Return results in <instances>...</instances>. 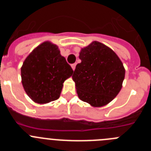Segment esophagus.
Wrapping results in <instances>:
<instances>
[{
	"label": "esophagus",
	"instance_id": "obj_1",
	"mask_svg": "<svg viewBox=\"0 0 151 151\" xmlns=\"http://www.w3.org/2000/svg\"><path fill=\"white\" fill-rule=\"evenodd\" d=\"M76 63H73L71 65V66H72V68H73V70H75V69H76Z\"/></svg>",
	"mask_w": 151,
	"mask_h": 151
}]
</instances>
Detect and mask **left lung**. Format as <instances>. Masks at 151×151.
<instances>
[{
	"instance_id": "left-lung-1",
	"label": "left lung",
	"mask_w": 151,
	"mask_h": 151,
	"mask_svg": "<svg viewBox=\"0 0 151 151\" xmlns=\"http://www.w3.org/2000/svg\"><path fill=\"white\" fill-rule=\"evenodd\" d=\"M82 60L73 79L80 100L94 107L106 105L120 91L125 78L122 61L112 49L93 41L80 51Z\"/></svg>"
}]
</instances>
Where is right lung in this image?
Segmentation results:
<instances>
[{
    "label": "right lung",
    "instance_id": "obj_1",
    "mask_svg": "<svg viewBox=\"0 0 151 151\" xmlns=\"http://www.w3.org/2000/svg\"><path fill=\"white\" fill-rule=\"evenodd\" d=\"M73 73L58 47L45 41L31 52L23 62L22 86L34 102L47 104L59 98L63 84Z\"/></svg>",
    "mask_w": 151,
    "mask_h": 151
}]
</instances>
